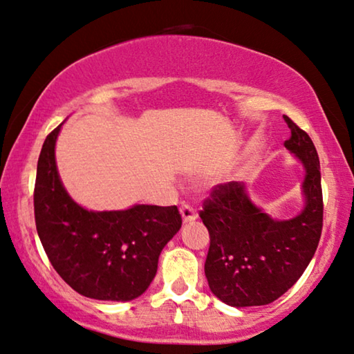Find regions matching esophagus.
<instances>
[{"label": "esophagus", "instance_id": "1", "mask_svg": "<svg viewBox=\"0 0 354 354\" xmlns=\"http://www.w3.org/2000/svg\"><path fill=\"white\" fill-rule=\"evenodd\" d=\"M180 215L183 218V223H191V221H194L196 218H198V213H196L194 208L188 205V204H183L180 207Z\"/></svg>", "mask_w": 354, "mask_h": 354}]
</instances>
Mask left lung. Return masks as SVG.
<instances>
[{
	"mask_svg": "<svg viewBox=\"0 0 354 354\" xmlns=\"http://www.w3.org/2000/svg\"><path fill=\"white\" fill-rule=\"evenodd\" d=\"M292 136L283 142L306 167V207L276 221L248 198L243 182L212 188L199 212L210 234L205 277L212 293L234 308L265 306L297 282L317 251L323 227L320 160L308 133L283 115Z\"/></svg>",
	"mask_w": 354,
	"mask_h": 354,
	"instance_id": "obj_1",
	"label": "left lung"
}]
</instances>
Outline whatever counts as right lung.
<instances>
[{"label":"right lung","instance_id":"obj_1","mask_svg":"<svg viewBox=\"0 0 354 354\" xmlns=\"http://www.w3.org/2000/svg\"><path fill=\"white\" fill-rule=\"evenodd\" d=\"M62 125V124H61ZM61 125L37 161L34 218L48 260L75 292L102 301H131L147 290L166 243L182 227L176 205L89 212L64 189L55 160Z\"/></svg>","mask_w":354,"mask_h":354}]
</instances>
